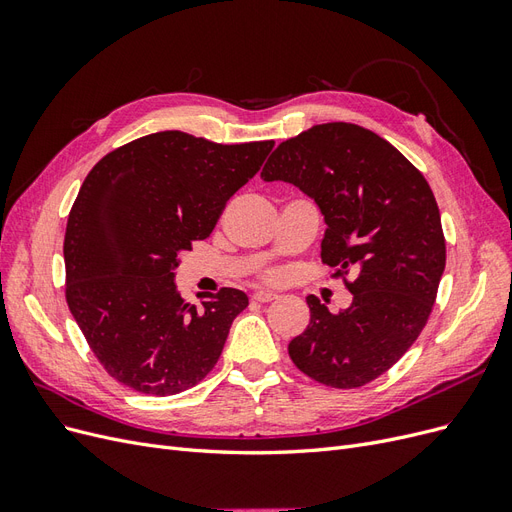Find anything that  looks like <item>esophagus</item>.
Instances as JSON below:
<instances>
[{
  "label": "esophagus",
  "instance_id": "esophagus-1",
  "mask_svg": "<svg viewBox=\"0 0 512 512\" xmlns=\"http://www.w3.org/2000/svg\"><path fill=\"white\" fill-rule=\"evenodd\" d=\"M275 299H277V292H273V290H256L254 292V301H258V303H269Z\"/></svg>",
  "mask_w": 512,
  "mask_h": 512
}]
</instances>
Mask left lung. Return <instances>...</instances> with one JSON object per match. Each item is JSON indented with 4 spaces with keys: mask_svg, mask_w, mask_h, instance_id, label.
I'll list each match as a JSON object with an SVG mask.
<instances>
[{
    "mask_svg": "<svg viewBox=\"0 0 512 512\" xmlns=\"http://www.w3.org/2000/svg\"><path fill=\"white\" fill-rule=\"evenodd\" d=\"M265 181L314 198L327 222L322 262L354 271L350 307L331 314L307 297V329L288 344L305 376L356 389L391 369L421 335L446 265L438 203L427 179L376 132L320 123L277 147Z\"/></svg>",
    "mask_w": 512,
    "mask_h": 512,
    "instance_id": "obj_1",
    "label": "left lung"
}]
</instances>
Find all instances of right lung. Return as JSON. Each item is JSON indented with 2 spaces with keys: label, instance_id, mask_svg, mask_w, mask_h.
<instances>
[{
  "label": "right lung",
  "instance_id": "1",
  "mask_svg": "<svg viewBox=\"0 0 512 512\" xmlns=\"http://www.w3.org/2000/svg\"><path fill=\"white\" fill-rule=\"evenodd\" d=\"M273 141L220 145L179 130L141 136L89 170L68 215L66 301L98 361L145 395H177L218 363L247 294L185 301L179 254L218 224Z\"/></svg>",
  "mask_w": 512,
  "mask_h": 512
}]
</instances>
